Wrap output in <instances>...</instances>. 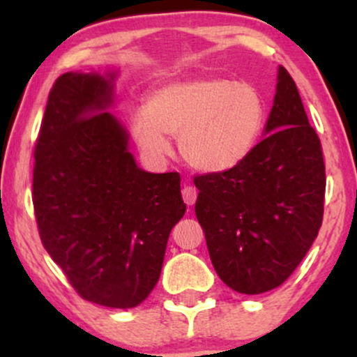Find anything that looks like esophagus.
I'll return each mask as SVG.
<instances>
[{"label":"esophagus","mask_w":357,"mask_h":357,"mask_svg":"<svg viewBox=\"0 0 357 357\" xmlns=\"http://www.w3.org/2000/svg\"><path fill=\"white\" fill-rule=\"evenodd\" d=\"M183 199L188 206H192L196 203V198H198V191H196L195 186H184L183 190Z\"/></svg>","instance_id":"1"}]
</instances>
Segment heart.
I'll use <instances>...</instances> for the list:
<instances>
[{"mask_svg": "<svg viewBox=\"0 0 357 357\" xmlns=\"http://www.w3.org/2000/svg\"><path fill=\"white\" fill-rule=\"evenodd\" d=\"M267 121L264 96L250 82L199 75L154 89L146 112L130 119V134L146 155L169 153L178 137L188 166L208 174L235 169L252 155Z\"/></svg>", "mask_w": 357, "mask_h": 357, "instance_id": "b5f03b06", "label": "heart"}]
</instances>
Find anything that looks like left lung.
Returning a JSON list of instances; mask_svg holds the SVG:
<instances>
[{
	"label": "left lung",
	"mask_w": 357,
	"mask_h": 357,
	"mask_svg": "<svg viewBox=\"0 0 357 357\" xmlns=\"http://www.w3.org/2000/svg\"><path fill=\"white\" fill-rule=\"evenodd\" d=\"M195 184L196 216L221 280L247 296L284 284L322 225L326 166L296 82L282 65L252 155L227 173L196 176Z\"/></svg>",
	"instance_id": "1"
}]
</instances>
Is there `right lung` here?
Wrapping results in <instances>:
<instances>
[{"mask_svg":"<svg viewBox=\"0 0 357 357\" xmlns=\"http://www.w3.org/2000/svg\"><path fill=\"white\" fill-rule=\"evenodd\" d=\"M117 72L56 79L35 149L33 206L40 238L85 301L112 309L144 302L183 218L178 173H147L110 112Z\"/></svg>","mask_w":357,"mask_h":357,"instance_id":"right-lung-1","label":"right lung"}]
</instances>
